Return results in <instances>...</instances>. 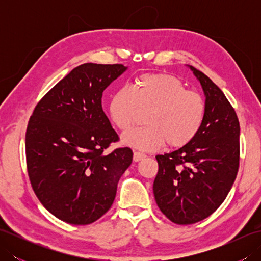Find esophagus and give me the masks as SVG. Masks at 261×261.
<instances>
[{"label":"esophagus","instance_id":"34e87169","mask_svg":"<svg viewBox=\"0 0 261 261\" xmlns=\"http://www.w3.org/2000/svg\"><path fill=\"white\" fill-rule=\"evenodd\" d=\"M146 158V154L142 153V152H139V151H135L134 153V160L135 162H140V160L145 159Z\"/></svg>","mask_w":261,"mask_h":261}]
</instances>
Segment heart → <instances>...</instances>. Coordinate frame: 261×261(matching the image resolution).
I'll list each match as a JSON object with an SVG mask.
<instances>
[{
  "instance_id": "heart-1",
  "label": "heart",
  "mask_w": 261,
  "mask_h": 261,
  "mask_svg": "<svg viewBox=\"0 0 261 261\" xmlns=\"http://www.w3.org/2000/svg\"><path fill=\"white\" fill-rule=\"evenodd\" d=\"M146 125L122 137L125 145L150 151L165 142L180 148L195 139L206 114V103L196 91L186 90L179 79L163 73H145L138 76L130 87H120L109 102V114L113 124L127 131L140 115Z\"/></svg>"
}]
</instances>
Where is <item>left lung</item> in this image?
Masks as SVG:
<instances>
[{
  "instance_id": "left-lung-1",
  "label": "left lung",
  "mask_w": 261,
  "mask_h": 261,
  "mask_svg": "<svg viewBox=\"0 0 261 261\" xmlns=\"http://www.w3.org/2000/svg\"><path fill=\"white\" fill-rule=\"evenodd\" d=\"M206 96V114L195 139L158 154L154 199L171 222L187 225L214 213L228 195L239 169L240 124L236 110L212 80L191 67Z\"/></svg>"
}]
</instances>
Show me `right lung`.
Instances as JSON below:
<instances>
[{
    "mask_svg": "<svg viewBox=\"0 0 261 261\" xmlns=\"http://www.w3.org/2000/svg\"><path fill=\"white\" fill-rule=\"evenodd\" d=\"M125 69L122 64L77 66L38 102L28 122L32 190L64 222L91 224L107 213L132 163L129 147L105 153L119 136L102 109L103 91Z\"/></svg>",
    "mask_w": 261,
    "mask_h": 261,
    "instance_id": "add662e5",
    "label": "right lung"
}]
</instances>
